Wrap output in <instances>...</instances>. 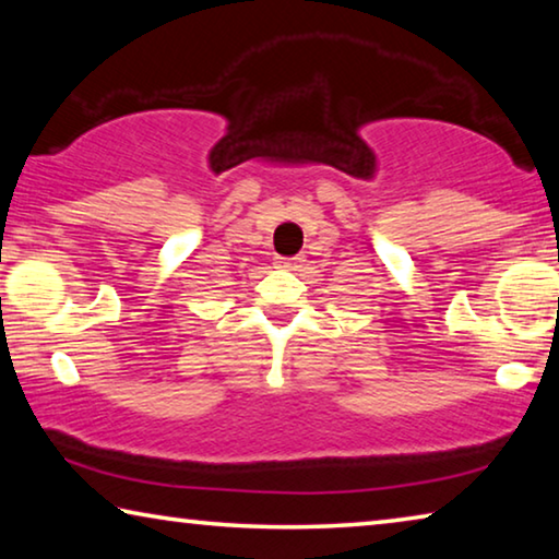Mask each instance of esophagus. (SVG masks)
I'll return each instance as SVG.
<instances>
[{
	"label": "esophagus",
	"instance_id": "esophagus-1",
	"mask_svg": "<svg viewBox=\"0 0 559 559\" xmlns=\"http://www.w3.org/2000/svg\"><path fill=\"white\" fill-rule=\"evenodd\" d=\"M276 266L283 271H296L300 266V259H278Z\"/></svg>",
	"mask_w": 559,
	"mask_h": 559
}]
</instances>
